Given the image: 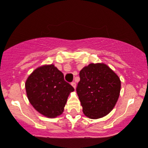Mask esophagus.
Masks as SVG:
<instances>
[{
    "label": "esophagus",
    "mask_w": 148,
    "mask_h": 148,
    "mask_svg": "<svg viewBox=\"0 0 148 148\" xmlns=\"http://www.w3.org/2000/svg\"><path fill=\"white\" fill-rule=\"evenodd\" d=\"M71 85L73 86V88H76V84H75V82H72V83H71Z\"/></svg>",
    "instance_id": "34e87169"
}]
</instances>
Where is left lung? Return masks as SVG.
Masks as SVG:
<instances>
[{
  "instance_id": "left-lung-1",
  "label": "left lung",
  "mask_w": 148,
  "mask_h": 148,
  "mask_svg": "<svg viewBox=\"0 0 148 148\" xmlns=\"http://www.w3.org/2000/svg\"><path fill=\"white\" fill-rule=\"evenodd\" d=\"M76 88L83 112L89 119L108 115L119 99L121 81L107 64L91 63L80 71Z\"/></svg>"
}]
</instances>
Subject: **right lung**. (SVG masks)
<instances>
[{"mask_svg": "<svg viewBox=\"0 0 148 148\" xmlns=\"http://www.w3.org/2000/svg\"><path fill=\"white\" fill-rule=\"evenodd\" d=\"M25 88L31 105L48 118L57 117L62 113L69 94L74 91L54 64L36 69L27 79Z\"/></svg>", "mask_w": 148, "mask_h": 148, "instance_id": "obj_1", "label": "right lung"}]
</instances>
